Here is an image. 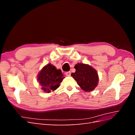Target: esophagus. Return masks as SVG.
<instances>
[{
	"label": "esophagus",
	"instance_id": "obj_1",
	"mask_svg": "<svg viewBox=\"0 0 135 135\" xmlns=\"http://www.w3.org/2000/svg\"><path fill=\"white\" fill-rule=\"evenodd\" d=\"M65 75H66L67 76H70L71 75V72L70 71H68L66 73H65Z\"/></svg>",
	"mask_w": 135,
	"mask_h": 135
}]
</instances>
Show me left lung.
Returning a JSON list of instances; mask_svg holds the SVG:
<instances>
[{
  "mask_svg": "<svg viewBox=\"0 0 135 135\" xmlns=\"http://www.w3.org/2000/svg\"><path fill=\"white\" fill-rule=\"evenodd\" d=\"M74 68L76 71L71 75L79 86L85 92L93 91L99 83L97 71L90 65L83 63H78Z\"/></svg>",
  "mask_w": 135,
  "mask_h": 135,
  "instance_id": "obj_1",
  "label": "left lung"
}]
</instances>
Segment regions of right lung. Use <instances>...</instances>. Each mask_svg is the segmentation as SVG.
Segmentation results:
<instances>
[{"instance_id": "obj_1", "label": "right lung", "mask_w": 135, "mask_h": 135, "mask_svg": "<svg viewBox=\"0 0 135 135\" xmlns=\"http://www.w3.org/2000/svg\"><path fill=\"white\" fill-rule=\"evenodd\" d=\"M64 78L60 69L57 70L54 65L48 64L39 71L37 80L43 91L50 93L59 87Z\"/></svg>"}]
</instances>
